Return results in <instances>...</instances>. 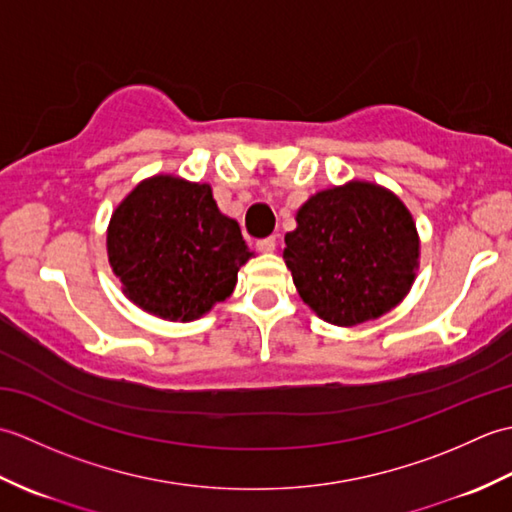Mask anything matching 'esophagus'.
Instances as JSON below:
<instances>
[{"instance_id": "esophagus-1", "label": "esophagus", "mask_w": 512, "mask_h": 512, "mask_svg": "<svg viewBox=\"0 0 512 512\" xmlns=\"http://www.w3.org/2000/svg\"><path fill=\"white\" fill-rule=\"evenodd\" d=\"M275 246H277V237L275 235H270L266 239H259V242H257V248L262 250V253H273Z\"/></svg>"}]
</instances>
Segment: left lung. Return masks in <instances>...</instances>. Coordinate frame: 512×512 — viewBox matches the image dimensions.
<instances>
[{
    "instance_id": "left-lung-1",
    "label": "left lung",
    "mask_w": 512,
    "mask_h": 512,
    "mask_svg": "<svg viewBox=\"0 0 512 512\" xmlns=\"http://www.w3.org/2000/svg\"><path fill=\"white\" fill-rule=\"evenodd\" d=\"M281 257L299 297L339 328L374 321L409 295L420 266V235L394 191L350 180L299 206Z\"/></svg>"
}]
</instances>
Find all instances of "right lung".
I'll return each instance as SVG.
<instances>
[{
  "mask_svg": "<svg viewBox=\"0 0 512 512\" xmlns=\"http://www.w3.org/2000/svg\"><path fill=\"white\" fill-rule=\"evenodd\" d=\"M255 253L217 209L211 184L173 173L140 180L107 226V259L123 295L165 321L189 323L233 295Z\"/></svg>",
  "mask_w": 512,
  "mask_h": 512,
  "instance_id": "right-lung-1",
  "label": "right lung"
}]
</instances>
